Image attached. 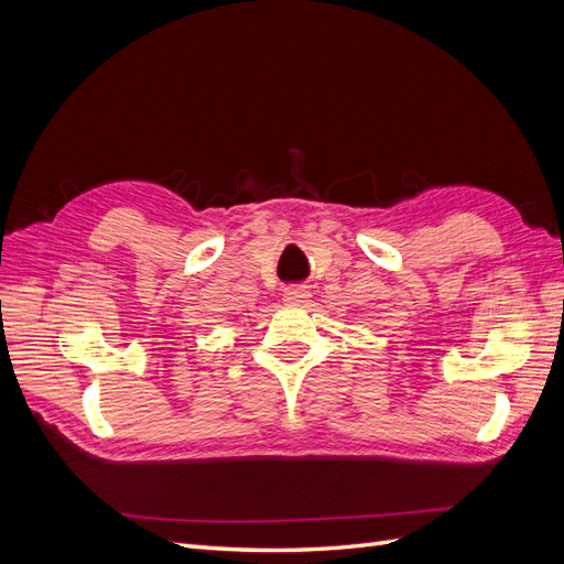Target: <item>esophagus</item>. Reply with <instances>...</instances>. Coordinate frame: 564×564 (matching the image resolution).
I'll list each match as a JSON object with an SVG mask.
<instances>
[{
    "mask_svg": "<svg viewBox=\"0 0 564 564\" xmlns=\"http://www.w3.org/2000/svg\"><path fill=\"white\" fill-rule=\"evenodd\" d=\"M308 289H303L299 284H292L284 289V303H292V305H299V303H305V299H308Z\"/></svg>",
    "mask_w": 564,
    "mask_h": 564,
    "instance_id": "obj_1",
    "label": "esophagus"
}]
</instances>
